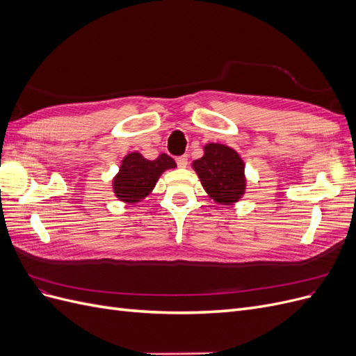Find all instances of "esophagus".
<instances>
[{"instance_id":"esophagus-1","label":"esophagus","mask_w":356,"mask_h":356,"mask_svg":"<svg viewBox=\"0 0 356 356\" xmlns=\"http://www.w3.org/2000/svg\"><path fill=\"white\" fill-rule=\"evenodd\" d=\"M177 163H178V166L179 168H186L187 166V163H188V156H179V157H177Z\"/></svg>"}]
</instances>
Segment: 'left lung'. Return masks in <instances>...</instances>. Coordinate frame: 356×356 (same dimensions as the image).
Returning a JSON list of instances; mask_svg holds the SVG:
<instances>
[{"label": "left lung", "instance_id": "1", "mask_svg": "<svg viewBox=\"0 0 356 356\" xmlns=\"http://www.w3.org/2000/svg\"><path fill=\"white\" fill-rule=\"evenodd\" d=\"M207 195L218 204L238 203L246 191L245 163L239 153L221 143H208L191 163Z\"/></svg>", "mask_w": 356, "mask_h": 356}]
</instances>
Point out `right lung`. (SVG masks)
<instances>
[{"label":"right lung","mask_w":356,"mask_h":356,"mask_svg":"<svg viewBox=\"0 0 356 356\" xmlns=\"http://www.w3.org/2000/svg\"><path fill=\"white\" fill-rule=\"evenodd\" d=\"M175 168V160L168 154L148 160L139 152L129 153L123 157L120 168L113 178L114 196L127 204L139 203L152 195L163 172Z\"/></svg>","instance_id":"obj_1"}]
</instances>
